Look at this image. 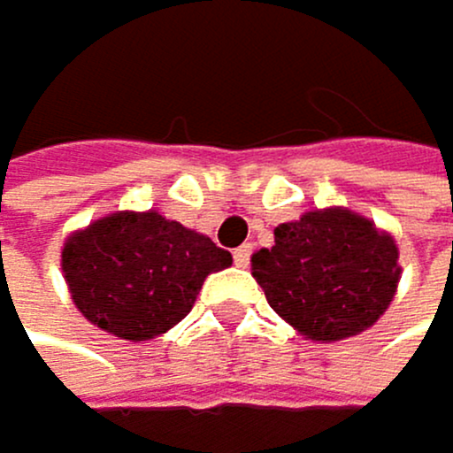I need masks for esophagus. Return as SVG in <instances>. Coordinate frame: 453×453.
Wrapping results in <instances>:
<instances>
[{
	"mask_svg": "<svg viewBox=\"0 0 453 453\" xmlns=\"http://www.w3.org/2000/svg\"><path fill=\"white\" fill-rule=\"evenodd\" d=\"M250 255H252V243L238 246V250L232 252V257H235V266H250Z\"/></svg>",
	"mask_w": 453,
	"mask_h": 453,
	"instance_id": "34e87169",
	"label": "esophagus"
}]
</instances>
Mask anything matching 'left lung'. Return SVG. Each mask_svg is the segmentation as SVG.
<instances>
[{"label": "left lung", "instance_id": "8db88e82", "mask_svg": "<svg viewBox=\"0 0 453 453\" xmlns=\"http://www.w3.org/2000/svg\"><path fill=\"white\" fill-rule=\"evenodd\" d=\"M397 243L351 210H315L275 226L252 255L269 306L309 341H343L377 323L397 292Z\"/></svg>", "mask_w": 453, "mask_h": 453}]
</instances>
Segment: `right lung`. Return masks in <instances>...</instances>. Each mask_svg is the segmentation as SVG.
<instances>
[{
  "label": "right lung",
  "mask_w": 453,
  "mask_h": 453,
  "mask_svg": "<svg viewBox=\"0 0 453 453\" xmlns=\"http://www.w3.org/2000/svg\"><path fill=\"white\" fill-rule=\"evenodd\" d=\"M229 264L226 250L156 210L112 212L73 232L62 250L76 309L98 329L133 343L184 320L210 272Z\"/></svg>",
  "instance_id": "add662e5"
}]
</instances>
